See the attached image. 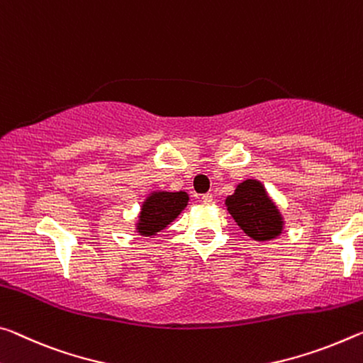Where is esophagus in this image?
Instances as JSON below:
<instances>
[{"label":"esophagus","mask_w":363,"mask_h":363,"mask_svg":"<svg viewBox=\"0 0 363 363\" xmlns=\"http://www.w3.org/2000/svg\"><path fill=\"white\" fill-rule=\"evenodd\" d=\"M202 202H203V203H206V205L213 203V194H205L203 197H202Z\"/></svg>","instance_id":"esophagus-1"}]
</instances>
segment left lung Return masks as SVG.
<instances>
[{
	"label": "left lung",
	"instance_id": "obj_1",
	"mask_svg": "<svg viewBox=\"0 0 363 363\" xmlns=\"http://www.w3.org/2000/svg\"><path fill=\"white\" fill-rule=\"evenodd\" d=\"M224 203L238 226L258 242L273 240L283 233V215L260 181L245 179L238 184Z\"/></svg>",
	"mask_w": 363,
	"mask_h": 363
}]
</instances>
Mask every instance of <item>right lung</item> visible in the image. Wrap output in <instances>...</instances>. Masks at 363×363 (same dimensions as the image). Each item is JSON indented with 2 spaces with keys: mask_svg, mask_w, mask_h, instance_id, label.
Returning <instances> with one entry per match:
<instances>
[{
  "mask_svg": "<svg viewBox=\"0 0 363 363\" xmlns=\"http://www.w3.org/2000/svg\"><path fill=\"white\" fill-rule=\"evenodd\" d=\"M189 203L187 192L155 191L143 200L135 223L137 233L143 238H152L171 224Z\"/></svg>",
  "mask_w": 363,
  "mask_h": 363,
  "instance_id": "right-lung-1",
  "label": "right lung"
}]
</instances>
